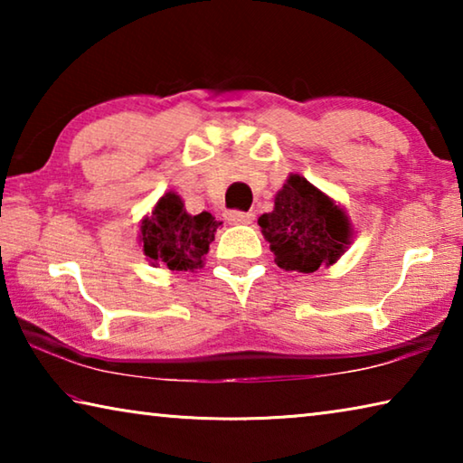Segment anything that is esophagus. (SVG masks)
<instances>
[{
  "instance_id": "1",
  "label": "esophagus",
  "mask_w": 463,
  "mask_h": 463,
  "mask_svg": "<svg viewBox=\"0 0 463 463\" xmlns=\"http://www.w3.org/2000/svg\"><path fill=\"white\" fill-rule=\"evenodd\" d=\"M226 221L231 224H250L255 221L253 213H239V210H232V213L226 214Z\"/></svg>"
}]
</instances>
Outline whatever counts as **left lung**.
Wrapping results in <instances>:
<instances>
[{"mask_svg":"<svg viewBox=\"0 0 463 463\" xmlns=\"http://www.w3.org/2000/svg\"><path fill=\"white\" fill-rule=\"evenodd\" d=\"M257 222L278 268L286 271L312 273L333 265L354 241V226L341 203L298 174L288 175L273 210Z\"/></svg>","mask_w":463,"mask_h":463,"instance_id":"obj_1","label":"left lung"}]
</instances>
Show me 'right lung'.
Returning <instances> with one entry per match:
<instances>
[{"mask_svg": "<svg viewBox=\"0 0 463 463\" xmlns=\"http://www.w3.org/2000/svg\"><path fill=\"white\" fill-rule=\"evenodd\" d=\"M218 222L210 213L190 214L182 195L165 192L140 222V247L151 265H165L171 271H195L203 268Z\"/></svg>", "mask_w": 463, "mask_h": 463, "instance_id": "obj_1", "label": "right lung"}]
</instances>
